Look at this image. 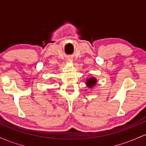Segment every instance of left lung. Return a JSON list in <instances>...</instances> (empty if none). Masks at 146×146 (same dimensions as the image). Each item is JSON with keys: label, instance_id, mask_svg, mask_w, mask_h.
Masks as SVG:
<instances>
[{"label": "left lung", "instance_id": "obj_1", "mask_svg": "<svg viewBox=\"0 0 146 146\" xmlns=\"http://www.w3.org/2000/svg\"><path fill=\"white\" fill-rule=\"evenodd\" d=\"M96 83H97L96 78H93V77L87 79L86 82V84L87 85V86H88V88H92V87H93L95 84H96Z\"/></svg>", "mask_w": 146, "mask_h": 146}]
</instances>
